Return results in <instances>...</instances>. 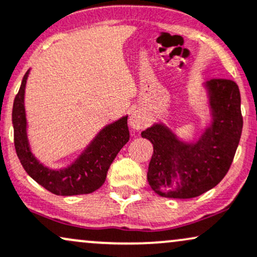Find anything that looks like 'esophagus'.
I'll list each match as a JSON object with an SVG mask.
<instances>
[{
  "label": "esophagus",
  "instance_id": "34e87169",
  "mask_svg": "<svg viewBox=\"0 0 257 257\" xmlns=\"http://www.w3.org/2000/svg\"><path fill=\"white\" fill-rule=\"evenodd\" d=\"M146 117H145V115L140 110H135L131 115V117H129V124L135 131H140V129L146 125Z\"/></svg>",
  "mask_w": 257,
  "mask_h": 257
}]
</instances>
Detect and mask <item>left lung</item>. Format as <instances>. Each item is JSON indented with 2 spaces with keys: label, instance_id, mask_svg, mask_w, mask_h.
I'll return each instance as SVG.
<instances>
[{
  "label": "left lung",
  "instance_id": "left-lung-1",
  "mask_svg": "<svg viewBox=\"0 0 257 257\" xmlns=\"http://www.w3.org/2000/svg\"><path fill=\"white\" fill-rule=\"evenodd\" d=\"M211 92L214 122L196 141L187 145L177 140L163 124L142 132L153 145L147 179L154 193L169 199H191L214 188L232 164L243 128L240 93L228 79L207 82ZM181 176V187L175 190L172 177Z\"/></svg>",
  "mask_w": 257,
  "mask_h": 257
}]
</instances>
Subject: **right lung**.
<instances>
[{
  "mask_svg": "<svg viewBox=\"0 0 257 257\" xmlns=\"http://www.w3.org/2000/svg\"><path fill=\"white\" fill-rule=\"evenodd\" d=\"M27 75L29 72L25 74L19 92L15 95L12 112L15 151L21 165L37 183L52 194L69 196L93 193L104 184L111 163L116 158L120 148L129 141L131 135L128 129V117H123L122 119L104 128L87 151L69 168L60 171L46 169L33 157L27 142L24 107Z\"/></svg>",
  "mask_w": 257,
  "mask_h": 257,
  "instance_id": "add662e5",
  "label": "right lung"
}]
</instances>
